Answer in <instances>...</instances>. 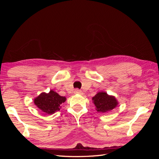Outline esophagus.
<instances>
[{
	"label": "esophagus",
	"instance_id": "obj_1",
	"mask_svg": "<svg viewBox=\"0 0 159 159\" xmlns=\"http://www.w3.org/2000/svg\"><path fill=\"white\" fill-rule=\"evenodd\" d=\"M74 93H75V94H81V93H82V91H81L80 89H75V91H74Z\"/></svg>",
	"mask_w": 159,
	"mask_h": 159
}]
</instances>
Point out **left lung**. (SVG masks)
Returning <instances> with one entry per match:
<instances>
[{"mask_svg": "<svg viewBox=\"0 0 159 159\" xmlns=\"http://www.w3.org/2000/svg\"><path fill=\"white\" fill-rule=\"evenodd\" d=\"M95 109L99 113H106L117 107L118 102L114 96L109 95L107 93L98 92L92 98Z\"/></svg>", "mask_w": 159, "mask_h": 159, "instance_id": "1", "label": "left lung"}]
</instances>
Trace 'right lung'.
Returning a JSON list of instances; mask_svg holds the SVG:
<instances>
[{
  "label": "right lung",
  "mask_w": 159,
  "mask_h": 159,
  "mask_svg": "<svg viewBox=\"0 0 159 159\" xmlns=\"http://www.w3.org/2000/svg\"><path fill=\"white\" fill-rule=\"evenodd\" d=\"M66 100L65 97L60 95L54 91L50 90L48 93H40L34 100V103L42 112L51 115L59 111L61 105L64 103Z\"/></svg>",
  "instance_id": "obj_1"
}]
</instances>
